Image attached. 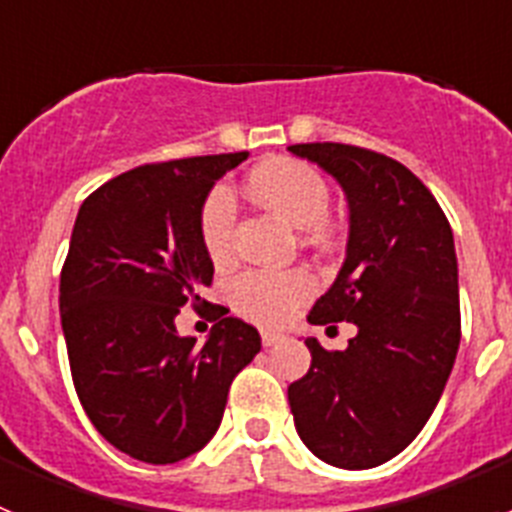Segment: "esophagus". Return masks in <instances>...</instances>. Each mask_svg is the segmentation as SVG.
<instances>
[{
    "instance_id": "1",
    "label": "esophagus",
    "mask_w": 512,
    "mask_h": 512,
    "mask_svg": "<svg viewBox=\"0 0 512 512\" xmlns=\"http://www.w3.org/2000/svg\"><path fill=\"white\" fill-rule=\"evenodd\" d=\"M284 333L282 330H271V328H261V343H264L266 348L274 346V343H282L284 341Z\"/></svg>"
}]
</instances>
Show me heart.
Listing matches in <instances>:
<instances>
[{
    "instance_id": "obj_1",
    "label": "heart",
    "mask_w": 512,
    "mask_h": 512,
    "mask_svg": "<svg viewBox=\"0 0 512 512\" xmlns=\"http://www.w3.org/2000/svg\"><path fill=\"white\" fill-rule=\"evenodd\" d=\"M248 192L259 205L271 210L284 223L295 228L323 225V215L330 205V189L320 171L305 161L282 158L253 169L248 176ZM235 210L233 194L217 187L202 205L200 235L205 251L215 264H223L233 256L235 248ZM315 282L307 271H243L233 282V307L243 318L259 323H279L295 310L302 300L312 295Z\"/></svg>"
}]
</instances>
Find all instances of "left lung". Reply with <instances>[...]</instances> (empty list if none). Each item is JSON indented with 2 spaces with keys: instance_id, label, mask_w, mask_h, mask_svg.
Here are the masks:
<instances>
[{
  "instance_id": "8db88e82",
  "label": "left lung",
  "mask_w": 512,
  "mask_h": 512,
  "mask_svg": "<svg viewBox=\"0 0 512 512\" xmlns=\"http://www.w3.org/2000/svg\"><path fill=\"white\" fill-rule=\"evenodd\" d=\"M287 151L328 171L351 210L343 269L307 320L359 328L346 351L307 338L310 372L289 384V408L318 459L372 469L408 449L449 382L461 338L454 233L395 158L346 143Z\"/></svg>"
}]
</instances>
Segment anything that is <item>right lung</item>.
I'll return each instance as SVG.
<instances>
[{"label":"right lung","instance_id":"1","mask_svg":"<svg viewBox=\"0 0 512 512\" xmlns=\"http://www.w3.org/2000/svg\"><path fill=\"white\" fill-rule=\"evenodd\" d=\"M246 156L138 166L94 189L76 215L58 287L71 379L94 428L146 464L200 451L223 420L230 382L261 351L259 330L202 297L215 274L202 205ZM184 304H207L218 320L205 347L175 333Z\"/></svg>","mask_w":512,"mask_h":512}]
</instances>
